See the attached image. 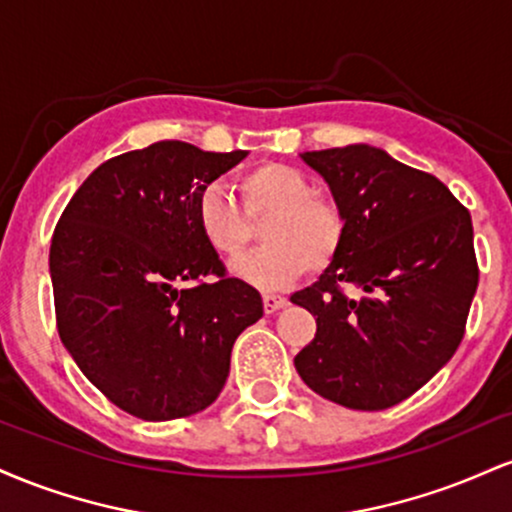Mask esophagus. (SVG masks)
<instances>
[{"mask_svg": "<svg viewBox=\"0 0 512 512\" xmlns=\"http://www.w3.org/2000/svg\"><path fill=\"white\" fill-rule=\"evenodd\" d=\"M262 305H264V313H276L286 305L284 296H276V293H264L262 296Z\"/></svg>", "mask_w": 512, "mask_h": 512, "instance_id": "34e87169", "label": "esophagus"}]
</instances>
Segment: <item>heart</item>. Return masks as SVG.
Segmentation results:
<instances>
[{"label": "heart", "instance_id": "1", "mask_svg": "<svg viewBox=\"0 0 512 512\" xmlns=\"http://www.w3.org/2000/svg\"><path fill=\"white\" fill-rule=\"evenodd\" d=\"M240 204L219 185L197 197V226L209 248L238 262L262 222L264 248L238 267L260 289H279L305 272H322L337 260L346 240V214L337 199L313 192V182L286 163H260L238 175Z\"/></svg>", "mask_w": 512, "mask_h": 512}]
</instances>
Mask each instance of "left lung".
<instances>
[{
	"instance_id": "1",
	"label": "left lung",
	"mask_w": 512,
	"mask_h": 512,
	"mask_svg": "<svg viewBox=\"0 0 512 512\" xmlns=\"http://www.w3.org/2000/svg\"><path fill=\"white\" fill-rule=\"evenodd\" d=\"M303 158L342 204L346 240L325 274L291 296L317 322L293 363L342 407H395L462 342L479 284L472 216L436 175L368 144Z\"/></svg>"
}]
</instances>
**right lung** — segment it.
<instances>
[{
    "label": "right lung",
    "mask_w": 512,
    "mask_h": 512,
    "mask_svg": "<svg viewBox=\"0 0 512 512\" xmlns=\"http://www.w3.org/2000/svg\"><path fill=\"white\" fill-rule=\"evenodd\" d=\"M245 151L156 142L101 163L50 245L57 332L81 373L144 421L207 409L262 298L233 279L197 226V197Z\"/></svg>",
    "instance_id": "obj_1"
}]
</instances>
